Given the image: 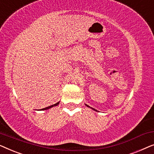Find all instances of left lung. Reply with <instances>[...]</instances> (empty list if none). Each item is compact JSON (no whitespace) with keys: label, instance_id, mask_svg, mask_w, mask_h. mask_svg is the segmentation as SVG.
Wrapping results in <instances>:
<instances>
[{"label":"left lung","instance_id":"8db88e82","mask_svg":"<svg viewBox=\"0 0 154 154\" xmlns=\"http://www.w3.org/2000/svg\"><path fill=\"white\" fill-rule=\"evenodd\" d=\"M85 106H87V107H89V108H90V109H92V110H94V111H96V110H95V109H93V108H92V107H90V106H88V105H87V104H85Z\"/></svg>","mask_w":154,"mask_h":154}]
</instances>
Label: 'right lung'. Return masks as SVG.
<instances>
[{
    "instance_id": "obj_1",
    "label": "right lung",
    "mask_w": 154,
    "mask_h": 154,
    "mask_svg": "<svg viewBox=\"0 0 154 154\" xmlns=\"http://www.w3.org/2000/svg\"><path fill=\"white\" fill-rule=\"evenodd\" d=\"M59 104H60V102H57V103H56V104H53V105H52V106H50L45 107V108H44V109H41V111H43V110H48V109H51L52 107H54V106H57V105H58Z\"/></svg>"
}]
</instances>
